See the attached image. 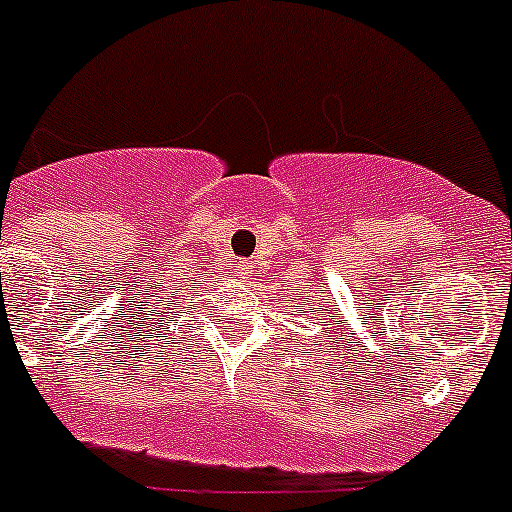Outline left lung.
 Segmentation results:
<instances>
[{
  "label": "left lung",
  "instance_id": "left-lung-1",
  "mask_svg": "<svg viewBox=\"0 0 512 512\" xmlns=\"http://www.w3.org/2000/svg\"><path fill=\"white\" fill-rule=\"evenodd\" d=\"M318 321H321V318H318ZM346 346H348V341H346Z\"/></svg>",
  "mask_w": 512,
  "mask_h": 512
}]
</instances>
